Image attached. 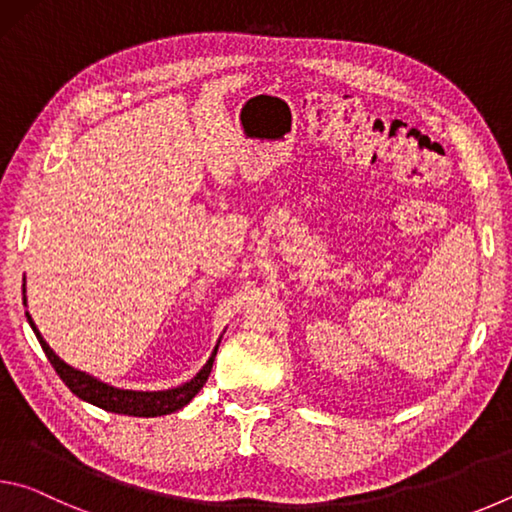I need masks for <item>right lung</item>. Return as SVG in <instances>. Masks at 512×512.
Returning a JSON list of instances; mask_svg holds the SVG:
<instances>
[{
  "label": "right lung",
  "mask_w": 512,
  "mask_h": 512,
  "mask_svg": "<svg viewBox=\"0 0 512 512\" xmlns=\"http://www.w3.org/2000/svg\"><path fill=\"white\" fill-rule=\"evenodd\" d=\"M24 305H27V298H24ZM27 318L33 327V332H36V336H38L42 350H45V354H47V359L51 361V366H54V370L58 372V377L65 381V386L69 388V391H72L76 397H81V400L99 406V409H103V411L135 415V418H155V415H167V413L183 409V406L192 402L198 395V391L205 386V381L212 372L214 357H216V350H214L210 361L205 363L203 370L198 372L192 381H187V384L178 386V388H171V391H158V393L121 391V388L103 384V381L85 375V372H81V370H74L72 366H67L63 359L56 357V352L49 348L47 341L42 339L36 323H33L29 316V311H27Z\"/></svg>",
  "instance_id": "right-lung-1"
}]
</instances>
